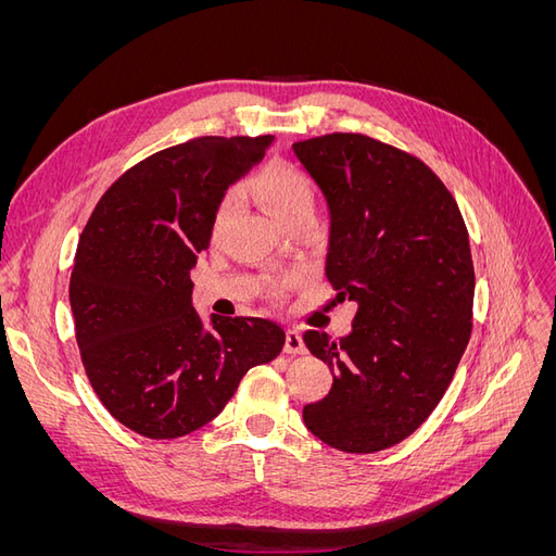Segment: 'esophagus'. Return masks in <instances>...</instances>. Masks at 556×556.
<instances>
[{
	"instance_id": "obj_1",
	"label": "esophagus",
	"mask_w": 556,
	"mask_h": 556,
	"mask_svg": "<svg viewBox=\"0 0 556 556\" xmlns=\"http://www.w3.org/2000/svg\"><path fill=\"white\" fill-rule=\"evenodd\" d=\"M282 350L288 352V355H304L306 345H304V339H301V333L296 329L285 331V348Z\"/></svg>"
}]
</instances>
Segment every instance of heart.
<instances>
[{"mask_svg": "<svg viewBox=\"0 0 556 556\" xmlns=\"http://www.w3.org/2000/svg\"><path fill=\"white\" fill-rule=\"evenodd\" d=\"M248 185H250L252 197L260 201V206L271 215L278 225L288 223L294 215L311 213V206H313L311 182L304 176V172L296 169V166L288 162L264 164L260 172L252 174ZM233 206H237V197L233 194H227L220 201V206H217L213 217L215 237L227 225Z\"/></svg>", "mask_w": 556, "mask_h": 556, "instance_id": "obj_1", "label": "heart"}]
</instances>
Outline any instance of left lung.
<instances>
[{
	"instance_id": "1",
	"label": "left lung",
	"mask_w": 556,
	"mask_h": 556,
	"mask_svg": "<svg viewBox=\"0 0 556 556\" xmlns=\"http://www.w3.org/2000/svg\"><path fill=\"white\" fill-rule=\"evenodd\" d=\"M292 150L327 201L325 274L336 299L357 304L339 341L304 333L333 371L304 422L343 452L392 447L439 406L470 339L476 274L464 217L425 162L364 134Z\"/></svg>"
}]
</instances>
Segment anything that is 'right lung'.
I'll use <instances>...</instances> for the list:
<instances>
[{"label":"right lung","instance_id":"add662e5","mask_svg":"<svg viewBox=\"0 0 556 556\" xmlns=\"http://www.w3.org/2000/svg\"><path fill=\"white\" fill-rule=\"evenodd\" d=\"M274 137H201L131 166L99 199L70 280L80 359L104 408L146 439H180L223 413L285 331L192 306L190 271L229 185Z\"/></svg>","mask_w":556,"mask_h":556}]
</instances>
